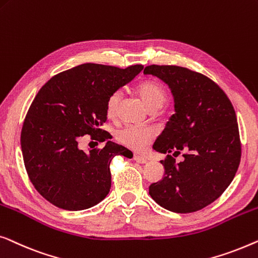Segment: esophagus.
<instances>
[{
	"instance_id": "1",
	"label": "esophagus",
	"mask_w": 258,
	"mask_h": 258,
	"mask_svg": "<svg viewBox=\"0 0 258 258\" xmlns=\"http://www.w3.org/2000/svg\"><path fill=\"white\" fill-rule=\"evenodd\" d=\"M133 159H134V161L138 162V164H146V162H147V159L145 158V157H143V155L134 154Z\"/></svg>"
}]
</instances>
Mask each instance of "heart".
<instances>
[{"instance_id": "b5f03b06", "label": "heart", "mask_w": 258, "mask_h": 258, "mask_svg": "<svg viewBox=\"0 0 258 258\" xmlns=\"http://www.w3.org/2000/svg\"><path fill=\"white\" fill-rule=\"evenodd\" d=\"M138 94L150 110H158L166 101V90L159 82L145 81L137 88ZM121 98L120 91H114L106 100V114L108 118H114L117 114L119 101ZM154 131L140 126H124L117 132V140L131 150L140 152L154 139Z\"/></svg>"}]
</instances>
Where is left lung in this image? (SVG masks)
Returning a JSON list of instances; mask_svg holds the SVG:
<instances>
[{"mask_svg":"<svg viewBox=\"0 0 258 258\" xmlns=\"http://www.w3.org/2000/svg\"><path fill=\"white\" fill-rule=\"evenodd\" d=\"M145 75L160 78L174 97L175 113L153 145L167 154L162 180L152 183V199L174 213H193L219 199L241 161L236 113L222 89L205 75L176 65H150ZM184 152L176 164L171 156Z\"/></svg>","mask_w":258,"mask_h":258,"instance_id":"1","label":"left lung"}]
</instances>
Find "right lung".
I'll return each mask as SVG.
<instances>
[{"label":"right lung","mask_w":258,"mask_h":258,"mask_svg":"<svg viewBox=\"0 0 258 258\" xmlns=\"http://www.w3.org/2000/svg\"><path fill=\"white\" fill-rule=\"evenodd\" d=\"M144 67L119 69L86 63L63 71L36 94L21 132V147L29 179L36 190L65 210L91 208L111 188L110 164L115 155L132 158L127 148L107 141L89 153L79 150L81 137L106 140V100Z\"/></svg>","instance_id":"1"}]
</instances>
